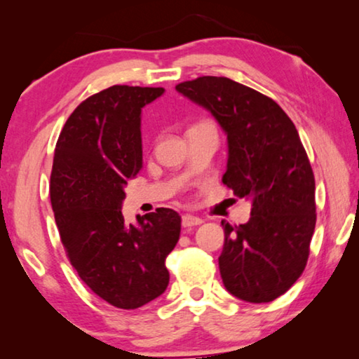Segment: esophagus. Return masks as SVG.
<instances>
[{
	"label": "esophagus",
	"mask_w": 359,
	"mask_h": 359,
	"mask_svg": "<svg viewBox=\"0 0 359 359\" xmlns=\"http://www.w3.org/2000/svg\"><path fill=\"white\" fill-rule=\"evenodd\" d=\"M203 223V218L194 217V215H184L182 217V226L184 228H191V226H198V224Z\"/></svg>",
	"instance_id": "1"
}]
</instances>
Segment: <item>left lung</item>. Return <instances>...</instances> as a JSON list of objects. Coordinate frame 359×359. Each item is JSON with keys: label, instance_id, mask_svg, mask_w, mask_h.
I'll use <instances>...</instances> for the list:
<instances>
[{"label": "left lung", "instance_id": "obj_1", "mask_svg": "<svg viewBox=\"0 0 359 359\" xmlns=\"http://www.w3.org/2000/svg\"><path fill=\"white\" fill-rule=\"evenodd\" d=\"M175 90L226 133L223 184L252 201L247 223L222 222L224 288L247 302L274 301L301 277L317 222L315 177L296 126L274 100L228 77L203 76Z\"/></svg>", "mask_w": 359, "mask_h": 359}]
</instances>
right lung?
<instances>
[{
  "label": "right lung",
  "mask_w": 359,
  "mask_h": 359,
  "mask_svg": "<svg viewBox=\"0 0 359 359\" xmlns=\"http://www.w3.org/2000/svg\"><path fill=\"white\" fill-rule=\"evenodd\" d=\"M165 88L112 85L82 101L60 133L50 203L66 257L83 283L114 307H142L165 293L166 257L180 215L160 208L121 215L126 180L142 168L141 111Z\"/></svg>",
  "instance_id": "add662e5"
}]
</instances>
